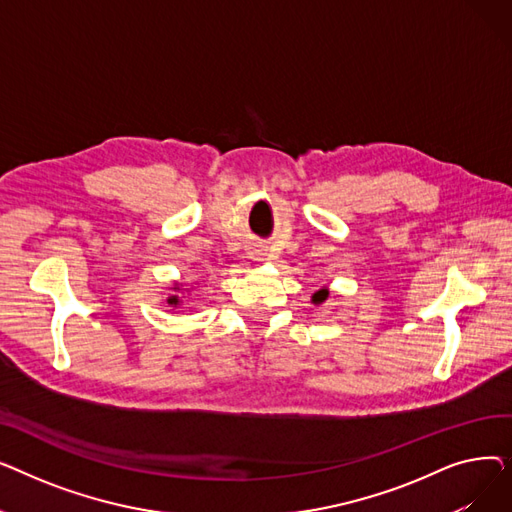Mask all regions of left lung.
I'll return each mask as SVG.
<instances>
[{
  "instance_id": "1",
  "label": "left lung",
  "mask_w": 512,
  "mask_h": 512,
  "mask_svg": "<svg viewBox=\"0 0 512 512\" xmlns=\"http://www.w3.org/2000/svg\"><path fill=\"white\" fill-rule=\"evenodd\" d=\"M328 294H330V292H328V288H326V286H324V288H319V290H317V292L313 294V297H311V301H313L315 305H319V303H324V301L328 299Z\"/></svg>"
}]
</instances>
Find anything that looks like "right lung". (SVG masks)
Returning a JSON list of instances; mask_svg holds the SVG:
<instances>
[{
	"label": "right lung",
	"instance_id": "right-lung-1",
	"mask_svg": "<svg viewBox=\"0 0 512 512\" xmlns=\"http://www.w3.org/2000/svg\"><path fill=\"white\" fill-rule=\"evenodd\" d=\"M174 290L178 292L180 288L178 286H174ZM168 305H172V307H176V305H180V299H178V294H172V297H168Z\"/></svg>",
	"mask_w": 512,
	"mask_h": 512
}]
</instances>
